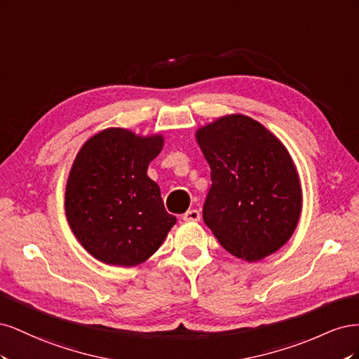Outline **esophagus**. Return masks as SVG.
<instances>
[{
  "mask_svg": "<svg viewBox=\"0 0 359 359\" xmlns=\"http://www.w3.org/2000/svg\"><path fill=\"white\" fill-rule=\"evenodd\" d=\"M182 220H186V222H199L201 220V212L198 210H189L187 212L182 214Z\"/></svg>",
  "mask_w": 359,
  "mask_h": 359,
  "instance_id": "esophagus-1",
  "label": "esophagus"
}]
</instances>
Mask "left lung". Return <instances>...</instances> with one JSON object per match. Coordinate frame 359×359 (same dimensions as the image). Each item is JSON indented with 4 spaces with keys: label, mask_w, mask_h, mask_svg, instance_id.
<instances>
[{
    "label": "left lung",
    "mask_w": 359,
    "mask_h": 359,
    "mask_svg": "<svg viewBox=\"0 0 359 359\" xmlns=\"http://www.w3.org/2000/svg\"><path fill=\"white\" fill-rule=\"evenodd\" d=\"M211 169L202 217L222 247L248 262L274 253L301 214V186L283 144L255 119L229 115L202 127Z\"/></svg>",
    "instance_id": "8db88e82"
}]
</instances>
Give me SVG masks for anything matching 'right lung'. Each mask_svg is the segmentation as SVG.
Here are the masks:
<instances>
[{
	"label": "right lung",
	"mask_w": 359,
	"mask_h": 359,
	"mask_svg": "<svg viewBox=\"0 0 359 359\" xmlns=\"http://www.w3.org/2000/svg\"><path fill=\"white\" fill-rule=\"evenodd\" d=\"M161 147V136L107 128L76 156L66 189L67 220L86 252L107 265L145 262L177 223L147 175Z\"/></svg>",
	"instance_id": "obj_1"
}]
</instances>
